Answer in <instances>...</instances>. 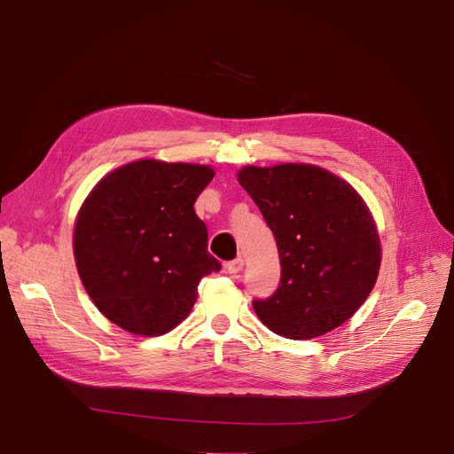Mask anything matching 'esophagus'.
I'll list each match as a JSON object with an SVG mask.
<instances>
[{
	"instance_id": "1",
	"label": "esophagus",
	"mask_w": 454,
	"mask_h": 454,
	"mask_svg": "<svg viewBox=\"0 0 454 454\" xmlns=\"http://www.w3.org/2000/svg\"><path fill=\"white\" fill-rule=\"evenodd\" d=\"M242 269H244V259L242 257L232 259V261H229V263H225V270L229 274H239Z\"/></svg>"
}]
</instances>
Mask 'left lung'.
Here are the masks:
<instances>
[{
  "label": "left lung",
  "instance_id": "8db88e82",
  "mask_svg": "<svg viewBox=\"0 0 454 454\" xmlns=\"http://www.w3.org/2000/svg\"><path fill=\"white\" fill-rule=\"evenodd\" d=\"M239 184L277 239L282 277L255 314L286 339H314L345 324L377 282L380 239L350 184L305 162L244 167Z\"/></svg>",
  "mask_w": 454,
  "mask_h": 454
}]
</instances>
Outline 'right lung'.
Here are the masks:
<instances>
[{
    "mask_svg": "<svg viewBox=\"0 0 454 454\" xmlns=\"http://www.w3.org/2000/svg\"><path fill=\"white\" fill-rule=\"evenodd\" d=\"M214 174L208 164L140 159L92 187L75 217L74 255L109 322L159 337L187 318L200 278L222 267L193 208Z\"/></svg>",
    "mask_w": 454,
    "mask_h": 454,
    "instance_id": "right-lung-1",
    "label": "right lung"
}]
</instances>
